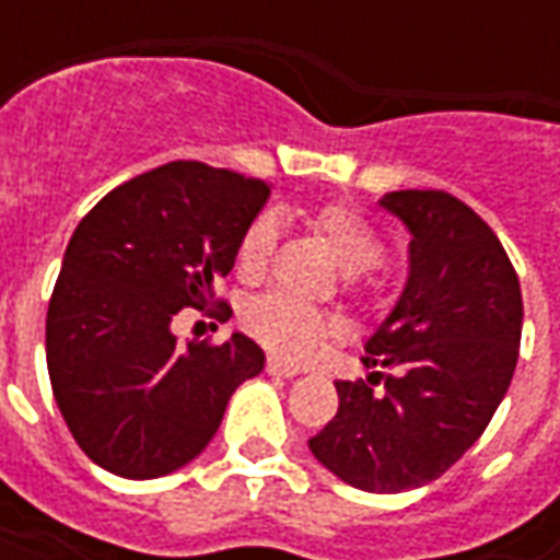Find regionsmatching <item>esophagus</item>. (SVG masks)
<instances>
[{
    "instance_id": "obj_1",
    "label": "esophagus",
    "mask_w": 560,
    "mask_h": 560,
    "mask_svg": "<svg viewBox=\"0 0 560 560\" xmlns=\"http://www.w3.org/2000/svg\"><path fill=\"white\" fill-rule=\"evenodd\" d=\"M267 372H269V375L293 377V375H300V365L284 363V360H279V357H269V360H267Z\"/></svg>"
}]
</instances>
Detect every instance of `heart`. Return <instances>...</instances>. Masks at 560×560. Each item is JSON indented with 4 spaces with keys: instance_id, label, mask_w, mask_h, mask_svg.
I'll return each instance as SVG.
<instances>
[{
    "instance_id": "1",
    "label": "heart",
    "mask_w": 560,
    "mask_h": 560,
    "mask_svg": "<svg viewBox=\"0 0 560 560\" xmlns=\"http://www.w3.org/2000/svg\"><path fill=\"white\" fill-rule=\"evenodd\" d=\"M312 231L324 240L332 257L345 272H351L357 284L369 281V269L381 264L384 240L369 221L348 203H324L312 212ZM276 252V219L257 215L236 243V276L243 281H257L269 269ZM245 327L269 351L303 360L317 345L339 332V320L327 312L293 300L291 293H264L245 308Z\"/></svg>"
}]
</instances>
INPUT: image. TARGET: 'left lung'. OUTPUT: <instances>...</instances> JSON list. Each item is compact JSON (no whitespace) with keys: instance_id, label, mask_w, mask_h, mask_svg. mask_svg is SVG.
Segmentation results:
<instances>
[{"instance_id":"obj_1","label":"left lung","mask_w":560,"mask_h":560,"mask_svg":"<svg viewBox=\"0 0 560 560\" xmlns=\"http://www.w3.org/2000/svg\"><path fill=\"white\" fill-rule=\"evenodd\" d=\"M381 207L411 231L408 284L365 341V381H336L339 411L308 438L363 492H408L468 453L504 399L522 341V291L504 245L458 197L408 188Z\"/></svg>"}]
</instances>
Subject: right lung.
I'll return each mask as SVG.
<instances>
[{
    "instance_id": "1",
    "label": "right lung",
    "mask_w": 560,
    "mask_h": 560,
    "mask_svg": "<svg viewBox=\"0 0 560 560\" xmlns=\"http://www.w3.org/2000/svg\"><path fill=\"white\" fill-rule=\"evenodd\" d=\"M267 197L264 179L171 161L116 185L78 224L47 308V372L74 441L104 470L152 480L188 465L233 389L260 375L248 336L183 348L171 320L179 308L231 315L215 281Z\"/></svg>"
}]
</instances>
